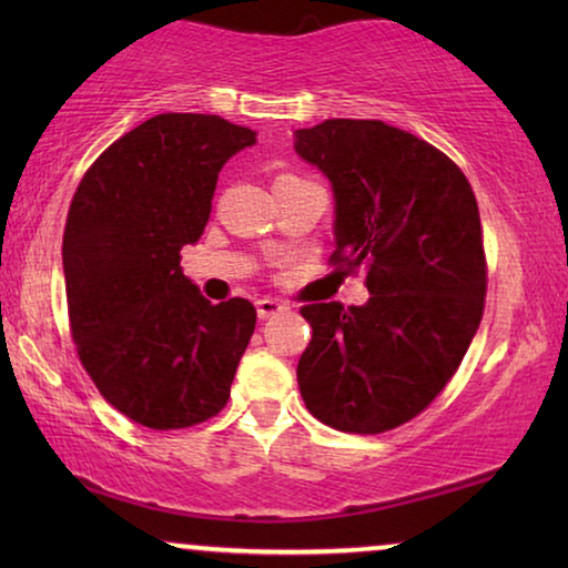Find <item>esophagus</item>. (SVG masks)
Segmentation results:
<instances>
[{"mask_svg":"<svg viewBox=\"0 0 568 568\" xmlns=\"http://www.w3.org/2000/svg\"><path fill=\"white\" fill-rule=\"evenodd\" d=\"M255 310H258V317H261V321H266V317H274V315L282 313V310H284V302L271 300V297H263V300L255 302Z\"/></svg>","mask_w":568,"mask_h":568,"instance_id":"esophagus-1","label":"esophagus"}]
</instances>
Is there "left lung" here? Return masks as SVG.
Returning a JSON list of instances; mask_svg holds the SVG:
<instances>
[{"label": "left lung", "instance_id": "1", "mask_svg": "<svg viewBox=\"0 0 568 568\" xmlns=\"http://www.w3.org/2000/svg\"><path fill=\"white\" fill-rule=\"evenodd\" d=\"M294 150L333 185L331 263L362 268L369 290L362 307L300 310L313 328L302 400L338 432H390L445 390L484 317L476 193L445 152L383 121L328 119L300 129Z\"/></svg>", "mask_w": 568, "mask_h": 568}]
</instances>
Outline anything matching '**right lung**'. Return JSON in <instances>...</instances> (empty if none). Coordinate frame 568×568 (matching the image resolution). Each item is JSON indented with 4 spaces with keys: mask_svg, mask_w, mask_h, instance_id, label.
<instances>
[{
    "mask_svg": "<svg viewBox=\"0 0 568 568\" xmlns=\"http://www.w3.org/2000/svg\"><path fill=\"white\" fill-rule=\"evenodd\" d=\"M255 131L204 113H160L108 146L67 214L69 328L82 367L115 410L146 429H185L227 406L255 307L212 305L183 276L216 178Z\"/></svg>",
    "mask_w": 568,
    "mask_h": 568,
    "instance_id": "add662e5",
    "label": "right lung"
}]
</instances>
